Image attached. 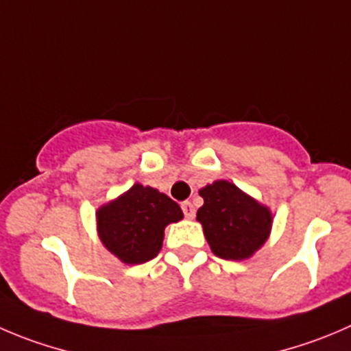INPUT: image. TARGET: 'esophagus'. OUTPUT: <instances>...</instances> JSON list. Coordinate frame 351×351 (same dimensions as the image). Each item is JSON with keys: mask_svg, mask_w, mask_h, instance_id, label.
I'll list each match as a JSON object with an SVG mask.
<instances>
[{"mask_svg": "<svg viewBox=\"0 0 351 351\" xmlns=\"http://www.w3.org/2000/svg\"><path fill=\"white\" fill-rule=\"evenodd\" d=\"M181 208H182V213H184L186 219H195V206H193L191 202H182L181 203Z\"/></svg>", "mask_w": 351, "mask_h": 351, "instance_id": "34e87169", "label": "esophagus"}]
</instances>
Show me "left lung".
<instances>
[{
  "instance_id": "left-lung-1",
  "label": "left lung",
  "mask_w": 351,
  "mask_h": 351,
  "mask_svg": "<svg viewBox=\"0 0 351 351\" xmlns=\"http://www.w3.org/2000/svg\"><path fill=\"white\" fill-rule=\"evenodd\" d=\"M203 206L196 213L210 248L226 260H243L269 238L272 217L267 206L228 181H215L199 189Z\"/></svg>"
}]
</instances>
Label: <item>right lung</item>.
Here are the masks:
<instances>
[{
	"instance_id": "right-lung-1",
	"label": "right lung",
	"mask_w": 351,
	"mask_h": 351,
	"mask_svg": "<svg viewBox=\"0 0 351 351\" xmlns=\"http://www.w3.org/2000/svg\"><path fill=\"white\" fill-rule=\"evenodd\" d=\"M96 217L103 245L122 262L143 263L158 255L163 229L181 220L182 210L163 193L134 184L119 199L101 206Z\"/></svg>"
}]
</instances>
